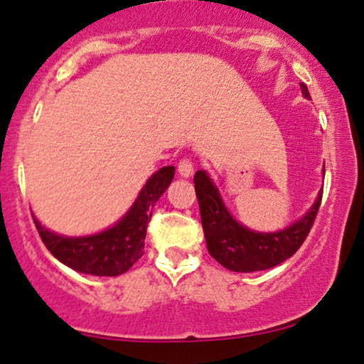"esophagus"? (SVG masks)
I'll use <instances>...</instances> for the list:
<instances>
[{
  "label": "esophagus",
  "instance_id": "34e87169",
  "mask_svg": "<svg viewBox=\"0 0 364 364\" xmlns=\"http://www.w3.org/2000/svg\"><path fill=\"white\" fill-rule=\"evenodd\" d=\"M177 172L181 173L182 177H191L193 173V166H192L191 159H187V157L181 159V162L177 164Z\"/></svg>",
  "mask_w": 364,
  "mask_h": 364
}]
</instances>
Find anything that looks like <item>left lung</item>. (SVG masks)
I'll return each instance as SVG.
<instances>
[{
  "instance_id": "1",
  "label": "left lung",
  "mask_w": 364,
  "mask_h": 364,
  "mask_svg": "<svg viewBox=\"0 0 364 364\" xmlns=\"http://www.w3.org/2000/svg\"><path fill=\"white\" fill-rule=\"evenodd\" d=\"M300 86L303 96L310 97L306 84L301 82ZM193 183L208 253L222 267L240 273L267 270L295 255L311 230L323 196V191H320L316 202L305 213V217L287 227L285 230L260 233L248 230L247 227L233 220L207 172L197 171Z\"/></svg>"
}]
</instances>
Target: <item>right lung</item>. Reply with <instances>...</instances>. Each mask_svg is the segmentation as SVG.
I'll list each match as a JSON object with an SVG mask.
<instances>
[{"label": "right lung", "instance_id": "right-lung-1", "mask_svg": "<svg viewBox=\"0 0 364 364\" xmlns=\"http://www.w3.org/2000/svg\"><path fill=\"white\" fill-rule=\"evenodd\" d=\"M176 168L162 167L146 182L137 200L116 225L97 235L63 237L49 232L33 217L39 237L49 252L73 270L96 277L126 273L142 257L152 208L171 186Z\"/></svg>", "mask_w": 364, "mask_h": 364}]
</instances>
